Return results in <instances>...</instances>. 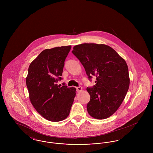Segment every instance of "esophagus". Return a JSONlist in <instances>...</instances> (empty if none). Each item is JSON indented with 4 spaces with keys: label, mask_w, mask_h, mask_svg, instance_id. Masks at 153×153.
Returning <instances> with one entry per match:
<instances>
[{
    "label": "esophagus",
    "mask_w": 153,
    "mask_h": 153,
    "mask_svg": "<svg viewBox=\"0 0 153 153\" xmlns=\"http://www.w3.org/2000/svg\"><path fill=\"white\" fill-rule=\"evenodd\" d=\"M76 89L77 92H81V91H82V88L81 87H76Z\"/></svg>",
    "instance_id": "1"
}]
</instances>
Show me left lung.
Wrapping results in <instances>:
<instances>
[{"mask_svg": "<svg viewBox=\"0 0 153 153\" xmlns=\"http://www.w3.org/2000/svg\"><path fill=\"white\" fill-rule=\"evenodd\" d=\"M89 78L97 76L95 85L87 88L90 101L88 114L98 120L107 118L119 108L130 86L126 61L111 47L104 44H82L73 48Z\"/></svg>", "mask_w": 153, "mask_h": 153, "instance_id": "1", "label": "left lung"}]
</instances>
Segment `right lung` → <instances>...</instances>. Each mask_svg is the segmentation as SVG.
Returning a JSON list of instances; mask_svg holds the SVG:
<instances>
[{"mask_svg":"<svg viewBox=\"0 0 153 153\" xmlns=\"http://www.w3.org/2000/svg\"><path fill=\"white\" fill-rule=\"evenodd\" d=\"M71 46L46 49L30 63L26 78L29 100L44 118L61 121L69 115L76 88L60 87L56 82L62 75L64 62Z\"/></svg>","mask_w":153,"mask_h":153,"instance_id":"right-lung-1","label":"right lung"}]
</instances>
